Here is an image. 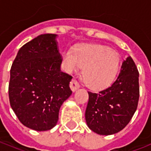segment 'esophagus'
<instances>
[{
    "instance_id": "34e87169",
    "label": "esophagus",
    "mask_w": 151,
    "mask_h": 151,
    "mask_svg": "<svg viewBox=\"0 0 151 151\" xmlns=\"http://www.w3.org/2000/svg\"><path fill=\"white\" fill-rule=\"evenodd\" d=\"M69 86H70V88H71V90H72L73 92L76 91H77L78 89L80 88V85H79V83L77 82L76 80H74V79L71 81Z\"/></svg>"
}]
</instances>
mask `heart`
<instances>
[{"label":"heart","mask_w":151,"mask_h":151,"mask_svg":"<svg viewBox=\"0 0 151 151\" xmlns=\"http://www.w3.org/2000/svg\"><path fill=\"white\" fill-rule=\"evenodd\" d=\"M62 62L68 73L78 72L83 68L82 77L86 84L100 90L114 82L120 67V56L108 47L94 44L80 47L73 52L66 51Z\"/></svg>","instance_id":"b5f03b06"}]
</instances>
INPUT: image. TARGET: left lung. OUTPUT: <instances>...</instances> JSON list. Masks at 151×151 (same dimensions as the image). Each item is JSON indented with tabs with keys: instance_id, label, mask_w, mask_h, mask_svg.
<instances>
[{
	"instance_id": "left-lung-1",
	"label": "left lung",
	"mask_w": 151,
	"mask_h": 151,
	"mask_svg": "<svg viewBox=\"0 0 151 151\" xmlns=\"http://www.w3.org/2000/svg\"><path fill=\"white\" fill-rule=\"evenodd\" d=\"M138 78L136 65L131 56H128L110 87L99 93L88 92L85 116L90 129L99 135H111L126 126L137 108Z\"/></svg>"
}]
</instances>
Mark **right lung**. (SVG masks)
<instances>
[{
	"mask_svg": "<svg viewBox=\"0 0 151 151\" xmlns=\"http://www.w3.org/2000/svg\"><path fill=\"white\" fill-rule=\"evenodd\" d=\"M57 35H40L18 51L10 69L9 98L23 125L36 131L56 126L60 108L72 95V77L61 71Z\"/></svg>",
	"mask_w": 151,
	"mask_h": 151,
	"instance_id": "add662e5",
	"label": "right lung"
}]
</instances>
